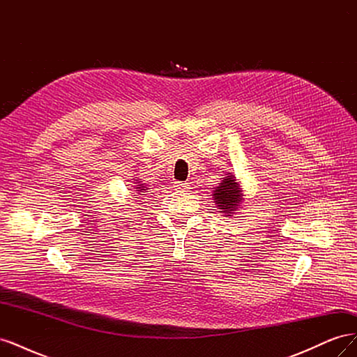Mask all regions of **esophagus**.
<instances>
[{
  "label": "esophagus",
  "instance_id": "1",
  "mask_svg": "<svg viewBox=\"0 0 357 357\" xmlns=\"http://www.w3.org/2000/svg\"><path fill=\"white\" fill-rule=\"evenodd\" d=\"M174 188L177 189V190H189L190 188H189V183H185V181H176L174 183Z\"/></svg>",
  "mask_w": 357,
  "mask_h": 357
}]
</instances>
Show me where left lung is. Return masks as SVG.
<instances>
[{
  "label": "left lung",
  "mask_w": 357,
  "mask_h": 357,
  "mask_svg": "<svg viewBox=\"0 0 357 357\" xmlns=\"http://www.w3.org/2000/svg\"><path fill=\"white\" fill-rule=\"evenodd\" d=\"M213 197L215 199V204H218V207L223 210V213L234 211L236 207H238V204L241 201L238 183H236V180L232 176H228L226 178H223L219 188H215Z\"/></svg>",
  "instance_id": "obj_1"
}]
</instances>
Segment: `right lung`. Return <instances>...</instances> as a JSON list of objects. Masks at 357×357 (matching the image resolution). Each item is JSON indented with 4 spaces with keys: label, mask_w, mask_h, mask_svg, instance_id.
Segmentation results:
<instances>
[{
    "label": "right lung",
    "mask_w": 357,
    "mask_h": 357,
    "mask_svg": "<svg viewBox=\"0 0 357 357\" xmlns=\"http://www.w3.org/2000/svg\"><path fill=\"white\" fill-rule=\"evenodd\" d=\"M138 186H139V188H137V189H138V190H139V192H142V190H146V189H143V188H144V186H143V185H138Z\"/></svg>",
    "instance_id": "obj_1"
}]
</instances>
